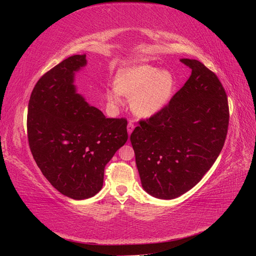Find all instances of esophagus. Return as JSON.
<instances>
[{
	"mask_svg": "<svg viewBox=\"0 0 256 256\" xmlns=\"http://www.w3.org/2000/svg\"><path fill=\"white\" fill-rule=\"evenodd\" d=\"M134 129V125L132 122H129L128 125H127V131H128V134H131V132H132Z\"/></svg>",
	"mask_w": 256,
	"mask_h": 256,
	"instance_id": "1",
	"label": "esophagus"
}]
</instances>
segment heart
<instances>
[{
    "mask_svg": "<svg viewBox=\"0 0 256 256\" xmlns=\"http://www.w3.org/2000/svg\"><path fill=\"white\" fill-rule=\"evenodd\" d=\"M114 88L106 92L111 104L120 106L122 95L131 98L130 106L134 114L150 118L170 102L176 88L174 74L150 65L124 67L116 72Z\"/></svg>",
    "mask_w": 256,
    "mask_h": 256,
    "instance_id": "heart-1",
    "label": "heart"
}]
</instances>
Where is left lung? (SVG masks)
Here are the masks:
<instances>
[{
    "label": "left lung",
    "mask_w": 256,
    "mask_h": 256,
    "mask_svg": "<svg viewBox=\"0 0 256 256\" xmlns=\"http://www.w3.org/2000/svg\"><path fill=\"white\" fill-rule=\"evenodd\" d=\"M191 76L170 102L130 136L143 189L172 200L202 180L221 152L228 127L226 90L196 60L182 58Z\"/></svg>",
    "instance_id": "left-lung-1"
}]
</instances>
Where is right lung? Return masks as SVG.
<instances>
[{"instance_id":"1","label":"right lung","mask_w":256,"mask_h":256,"mask_svg":"<svg viewBox=\"0 0 256 256\" xmlns=\"http://www.w3.org/2000/svg\"><path fill=\"white\" fill-rule=\"evenodd\" d=\"M86 56H69L38 80L28 108V145L38 168L62 194L94 196L104 168L127 142V120L106 118L76 94L74 74Z\"/></svg>"}]
</instances>
